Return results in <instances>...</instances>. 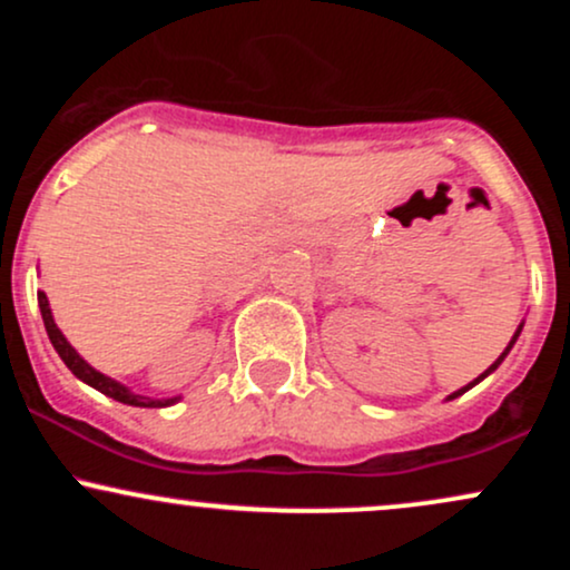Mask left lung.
Returning a JSON list of instances; mask_svg holds the SVG:
<instances>
[{
    "instance_id": "8db88e82",
    "label": "left lung",
    "mask_w": 570,
    "mask_h": 570,
    "mask_svg": "<svg viewBox=\"0 0 570 570\" xmlns=\"http://www.w3.org/2000/svg\"><path fill=\"white\" fill-rule=\"evenodd\" d=\"M520 330H522V326H520ZM520 330H517V332H514V337H512V343H509V345H507V351H503V353H501V356H499V358H495V362H493V364H490V367H488V370H485V372H482V375H480V377H476V381H472V383H469V385H463V389H461V391H455V394H453V396H450V399H455V396H461V394H466V391H469V389H472V385H476V383H480V381H482V377H488V375H490V372H493V370H495V367H499V364H501V362H503V356H507V353H509V351H512V345H514V340H517V337H520Z\"/></svg>"
}]
</instances>
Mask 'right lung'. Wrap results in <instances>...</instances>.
Here are the masks:
<instances>
[{"instance_id":"right-lung-1","label":"right lung","mask_w":570,"mask_h":570,"mask_svg":"<svg viewBox=\"0 0 570 570\" xmlns=\"http://www.w3.org/2000/svg\"><path fill=\"white\" fill-rule=\"evenodd\" d=\"M39 299V311H42V322H45V330H48V337L50 343H53V348L58 351V356L63 358V364L75 372L77 377H80L82 383L94 385L96 391H101V394L117 399V402L122 404H134V407H166V404H174L176 399H149V396H139V394H130L126 385H120L112 377L101 375V372L90 367L88 362L77 353L71 345L67 343V337L61 335V330H58L56 322H53V313H50V305H48V297H45V292L37 294Z\"/></svg>"}]
</instances>
